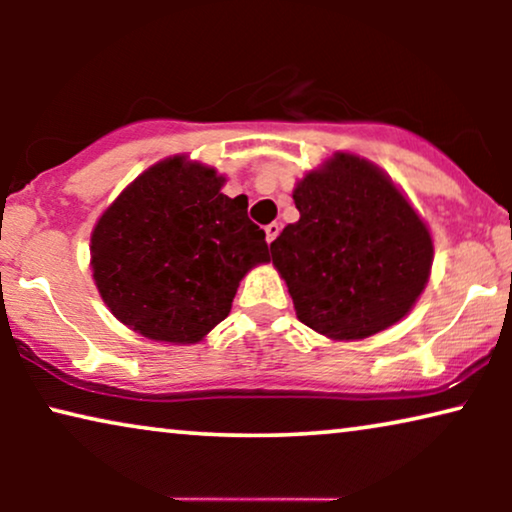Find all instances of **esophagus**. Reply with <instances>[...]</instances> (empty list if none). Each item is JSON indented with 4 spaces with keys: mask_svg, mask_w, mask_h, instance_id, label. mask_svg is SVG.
Here are the masks:
<instances>
[{
    "mask_svg": "<svg viewBox=\"0 0 512 512\" xmlns=\"http://www.w3.org/2000/svg\"><path fill=\"white\" fill-rule=\"evenodd\" d=\"M279 230H282V226H279V223H270V226H265V242H268V244L275 242L277 235H279Z\"/></svg>",
    "mask_w": 512,
    "mask_h": 512,
    "instance_id": "1",
    "label": "esophagus"
}]
</instances>
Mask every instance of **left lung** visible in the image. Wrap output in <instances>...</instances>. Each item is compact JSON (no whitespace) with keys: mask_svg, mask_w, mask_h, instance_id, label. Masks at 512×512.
<instances>
[{"mask_svg":"<svg viewBox=\"0 0 512 512\" xmlns=\"http://www.w3.org/2000/svg\"><path fill=\"white\" fill-rule=\"evenodd\" d=\"M300 219L270 244L298 319L349 342L408 317L433 265V237L382 167L335 151L293 188Z\"/></svg>","mask_w":512,"mask_h":512,"instance_id":"left-lung-1","label":"left lung"}]
</instances>
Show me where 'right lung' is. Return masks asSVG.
Here are the masks:
<instances>
[{
    "label": "right lung",
    "instance_id": "right-lung-1",
    "mask_svg": "<svg viewBox=\"0 0 512 512\" xmlns=\"http://www.w3.org/2000/svg\"><path fill=\"white\" fill-rule=\"evenodd\" d=\"M223 184L212 165L170 156L97 219L90 270L104 305L130 331L198 345L228 317L244 275L270 261L247 198H228Z\"/></svg>",
    "mask_w": 512,
    "mask_h": 512
}]
</instances>
